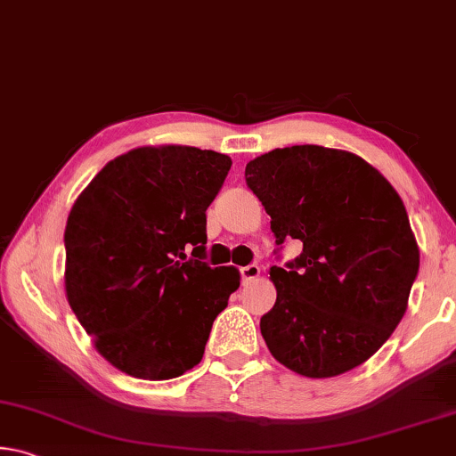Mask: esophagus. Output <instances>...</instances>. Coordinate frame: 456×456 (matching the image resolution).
Masks as SVG:
<instances>
[{"instance_id": "esophagus-1", "label": "esophagus", "mask_w": 456, "mask_h": 456, "mask_svg": "<svg viewBox=\"0 0 456 456\" xmlns=\"http://www.w3.org/2000/svg\"><path fill=\"white\" fill-rule=\"evenodd\" d=\"M259 273H261V269H259L257 264H251V265L241 267V280H243V283H249L253 280H257Z\"/></svg>"}]
</instances>
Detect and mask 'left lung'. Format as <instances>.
<instances>
[{
  "instance_id": "8db88e82",
  "label": "left lung",
  "mask_w": 456,
  "mask_h": 456,
  "mask_svg": "<svg viewBox=\"0 0 456 456\" xmlns=\"http://www.w3.org/2000/svg\"><path fill=\"white\" fill-rule=\"evenodd\" d=\"M275 243L304 251L269 280L275 305L259 322L272 356L307 378L348 372L374 356L408 307L420 251L403 199L358 154L299 144L245 167Z\"/></svg>"
}]
</instances>
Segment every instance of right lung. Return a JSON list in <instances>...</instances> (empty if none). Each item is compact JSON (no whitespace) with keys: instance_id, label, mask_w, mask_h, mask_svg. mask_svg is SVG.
Instances as JSON below:
<instances>
[{"instance_id":"1","label":"right lung","mask_w":456,"mask_h":456,"mask_svg":"<svg viewBox=\"0 0 456 456\" xmlns=\"http://www.w3.org/2000/svg\"><path fill=\"white\" fill-rule=\"evenodd\" d=\"M229 168L215 151L141 146L110 160L76 199L64 231L66 297L120 372L168 380L203 358L241 280L233 265L203 261L205 211Z\"/></svg>"}]
</instances>
